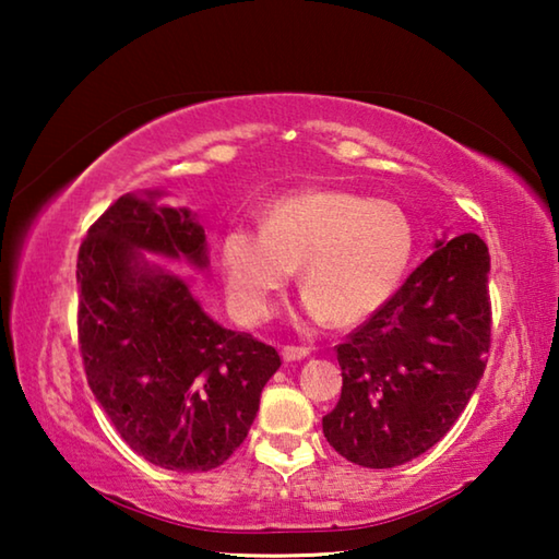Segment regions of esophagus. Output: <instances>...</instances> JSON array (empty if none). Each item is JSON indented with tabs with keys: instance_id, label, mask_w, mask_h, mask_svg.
<instances>
[{
	"instance_id": "34e87169",
	"label": "esophagus",
	"mask_w": 559,
	"mask_h": 559,
	"mask_svg": "<svg viewBox=\"0 0 559 559\" xmlns=\"http://www.w3.org/2000/svg\"><path fill=\"white\" fill-rule=\"evenodd\" d=\"M281 355H283V359H286V362H293V359H302V357H308L310 355V349L308 347H302V345H286L281 349Z\"/></svg>"
}]
</instances>
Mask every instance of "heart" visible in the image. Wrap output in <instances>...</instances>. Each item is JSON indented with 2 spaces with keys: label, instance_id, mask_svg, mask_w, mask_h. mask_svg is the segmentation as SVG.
I'll return each mask as SVG.
<instances>
[{
  "label": "heart",
  "instance_id": "b5f03b06",
  "mask_svg": "<svg viewBox=\"0 0 559 559\" xmlns=\"http://www.w3.org/2000/svg\"><path fill=\"white\" fill-rule=\"evenodd\" d=\"M412 257L414 226L404 210L343 189L283 197L263 229L236 226L222 243L226 290L243 323L273 313L300 262L308 313L359 323L392 298Z\"/></svg>",
  "mask_w": 559,
  "mask_h": 559
}]
</instances>
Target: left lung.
Masks as SVG:
<instances>
[{
	"mask_svg": "<svg viewBox=\"0 0 559 559\" xmlns=\"http://www.w3.org/2000/svg\"><path fill=\"white\" fill-rule=\"evenodd\" d=\"M488 271L480 236L443 241L335 347L343 392L323 433L340 456L394 468L447 437L488 362Z\"/></svg>",
	"mask_w": 559,
	"mask_h": 559,
	"instance_id": "left-lung-1",
	"label": "left lung"
}]
</instances>
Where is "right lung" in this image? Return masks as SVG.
Returning <instances> with one entry per match:
<instances>
[{"instance_id": "1", "label": "right lung", "mask_w": 559, "mask_h": 559, "mask_svg": "<svg viewBox=\"0 0 559 559\" xmlns=\"http://www.w3.org/2000/svg\"><path fill=\"white\" fill-rule=\"evenodd\" d=\"M153 197L122 194L81 243L83 370L132 451L169 471H212L243 443L281 355L216 325L185 281L140 263L147 249L206 266L202 226Z\"/></svg>"}]
</instances>
